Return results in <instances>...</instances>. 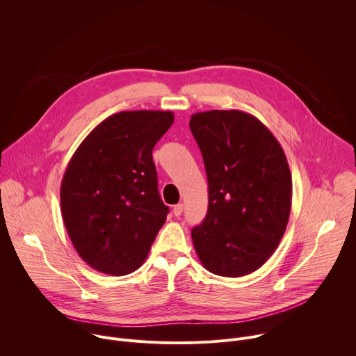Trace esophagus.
Segmentation results:
<instances>
[{"label": "esophagus", "instance_id": "1", "mask_svg": "<svg viewBox=\"0 0 356 356\" xmlns=\"http://www.w3.org/2000/svg\"><path fill=\"white\" fill-rule=\"evenodd\" d=\"M181 213H183V204H176V206L173 207V214H175V217H180Z\"/></svg>", "mask_w": 356, "mask_h": 356}]
</instances>
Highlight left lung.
Returning <instances> with one entry per match:
<instances>
[{
    "label": "left lung",
    "instance_id": "left-lung-1",
    "mask_svg": "<svg viewBox=\"0 0 356 356\" xmlns=\"http://www.w3.org/2000/svg\"><path fill=\"white\" fill-rule=\"evenodd\" d=\"M190 129L209 180V210L191 238L209 272L241 277L277 248L291 209V175L273 134L238 110L195 113Z\"/></svg>",
    "mask_w": 356,
    "mask_h": 356
}]
</instances>
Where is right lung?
Here are the masks:
<instances>
[{
  "instance_id": "add662e5",
  "label": "right lung",
  "mask_w": 356,
  "mask_h": 356,
  "mask_svg": "<svg viewBox=\"0 0 356 356\" xmlns=\"http://www.w3.org/2000/svg\"><path fill=\"white\" fill-rule=\"evenodd\" d=\"M172 111H122L98 124L72 156L60 186L62 217L80 258L122 276L146 259L169 207L152 158Z\"/></svg>"
}]
</instances>
